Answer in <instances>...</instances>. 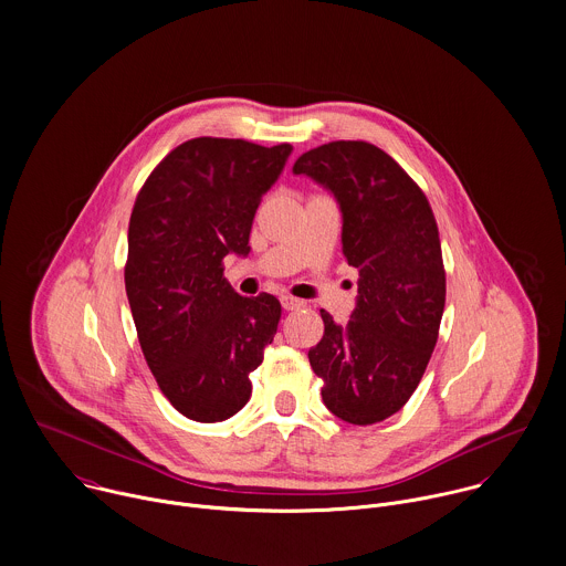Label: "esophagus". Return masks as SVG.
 <instances>
[{
	"instance_id": "esophagus-1",
	"label": "esophagus",
	"mask_w": 566,
	"mask_h": 566,
	"mask_svg": "<svg viewBox=\"0 0 566 566\" xmlns=\"http://www.w3.org/2000/svg\"><path fill=\"white\" fill-rule=\"evenodd\" d=\"M281 305H283V310H301L305 305V301L285 294V296H281Z\"/></svg>"
}]
</instances>
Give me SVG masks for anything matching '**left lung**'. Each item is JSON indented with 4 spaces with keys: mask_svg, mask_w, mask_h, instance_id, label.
<instances>
[{
    "mask_svg": "<svg viewBox=\"0 0 566 566\" xmlns=\"http://www.w3.org/2000/svg\"><path fill=\"white\" fill-rule=\"evenodd\" d=\"M292 170L334 192L343 254L360 276L347 325L321 310L325 332L310 365L334 416L380 422L411 398L438 340L447 283L436 217L418 184L367 142H329Z\"/></svg>",
    "mask_w": 566,
    "mask_h": 566,
    "instance_id": "1",
    "label": "left lung"
}]
</instances>
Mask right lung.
Listing matches in <instances>:
<instances>
[{
    "label": "right lung",
    "mask_w": 566,
    "mask_h": 566,
    "mask_svg": "<svg viewBox=\"0 0 566 566\" xmlns=\"http://www.w3.org/2000/svg\"><path fill=\"white\" fill-rule=\"evenodd\" d=\"M290 153V144L197 137L168 153L137 195L126 294L159 389L190 420L243 409L274 340L279 298L237 294L223 259L250 252L254 212Z\"/></svg>",
    "instance_id": "1"
}]
</instances>
